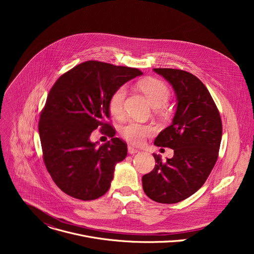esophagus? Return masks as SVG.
<instances>
[{
  "mask_svg": "<svg viewBox=\"0 0 254 254\" xmlns=\"http://www.w3.org/2000/svg\"><path fill=\"white\" fill-rule=\"evenodd\" d=\"M127 151H128V154H129V155H133V154H136V153L139 152L138 150H136L135 148H133V147H131V146H128Z\"/></svg>",
  "mask_w": 254,
  "mask_h": 254,
  "instance_id": "obj_1",
  "label": "esophagus"
}]
</instances>
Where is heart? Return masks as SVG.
I'll list each match as a JSON object with an SVG mask.
<instances>
[{
    "label": "heart",
    "instance_id": "b5f03b06",
    "mask_svg": "<svg viewBox=\"0 0 254 254\" xmlns=\"http://www.w3.org/2000/svg\"><path fill=\"white\" fill-rule=\"evenodd\" d=\"M139 88L142 93L148 97L151 104L160 108L164 106L171 96V91L168 85L162 80L156 78L144 79L139 83ZM127 96V88L125 86L119 87L111 96L108 101V108L111 114L117 119H123L125 116V100ZM154 132L152 127L130 122L122 128V135L130 143L140 146Z\"/></svg>",
    "mask_w": 254,
    "mask_h": 254
}]
</instances>
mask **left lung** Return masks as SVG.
I'll return each instance as SVG.
<instances>
[{"mask_svg":"<svg viewBox=\"0 0 254 254\" xmlns=\"http://www.w3.org/2000/svg\"><path fill=\"white\" fill-rule=\"evenodd\" d=\"M168 80L177 95V111L171 126L155 139L158 147L174 150V156L156 160L154 170L142 176V189L152 200L173 204L187 199L206 182L218 158L222 122L210 92L190 72L154 68Z\"/></svg>","mask_w":254,"mask_h":254,"instance_id":"8db88e82","label":"left lung"}]
</instances>
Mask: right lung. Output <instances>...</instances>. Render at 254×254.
I'll use <instances>...</instances> for the list:
<instances>
[{
	"label": "right lung",
	"instance_id": "obj_1",
	"mask_svg": "<svg viewBox=\"0 0 254 254\" xmlns=\"http://www.w3.org/2000/svg\"><path fill=\"white\" fill-rule=\"evenodd\" d=\"M137 68L95 60L82 62L62 74L49 91L39 121L43 161L54 183L65 194L83 201L104 195L117 163L127 154V143L115 137L108 101ZM97 127L112 137L99 148L89 139Z\"/></svg>",
	"mask_w": 254,
	"mask_h": 254
}]
</instances>
